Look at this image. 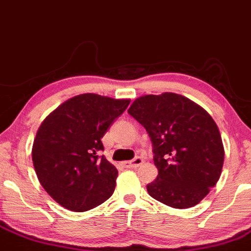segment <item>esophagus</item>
<instances>
[{"mask_svg":"<svg viewBox=\"0 0 251 251\" xmlns=\"http://www.w3.org/2000/svg\"><path fill=\"white\" fill-rule=\"evenodd\" d=\"M143 162H144V160L141 159L140 156H137V158H134L133 160H131V161L125 162V166L127 168H137L140 165H143Z\"/></svg>","mask_w":251,"mask_h":251,"instance_id":"obj_1","label":"esophagus"}]
</instances>
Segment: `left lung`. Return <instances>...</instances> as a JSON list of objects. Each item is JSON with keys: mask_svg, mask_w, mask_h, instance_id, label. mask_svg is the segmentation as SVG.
<instances>
[{"mask_svg": "<svg viewBox=\"0 0 251 251\" xmlns=\"http://www.w3.org/2000/svg\"><path fill=\"white\" fill-rule=\"evenodd\" d=\"M128 113L152 141L159 174L147 185L149 194L177 209L198 204L219 181L225 160L213 118L191 99L172 92L139 97Z\"/></svg>", "mask_w": 251, "mask_h": 251, "instance_id": "left-lung-1", "label": "left lung"}]
</instances>
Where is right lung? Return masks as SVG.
<instances>
[{
  "label": "right lung",
  "mask_w": 251,
  "mask_h": 251,
  "mask_svg": "<svg viewBox=\"0 0 251 251\" xmlns=\"http://www.w3.org/2000/svg\"><path fill=\"white\" fill-rule=\"evenodd\" d=\"M129 99L84 93L59 105L43 120L32 145V162L45 192L62 207L86 212L113 194L118 171L100 139Z\"/></svg>",
  "instance_id": "obj_1"
}]
</instances>
